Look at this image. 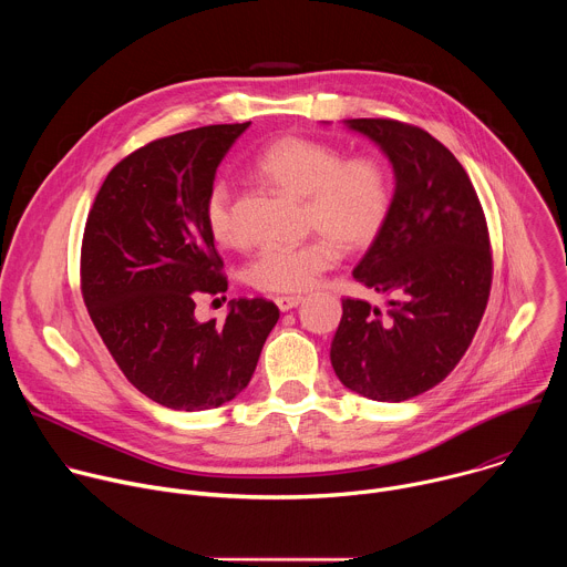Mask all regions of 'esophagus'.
Segmentation results:
<instances>
[{
    "label": "esophagus",
    "instance_id": "34e87169",
    "mask_svg": "<svg viewBox=\"0 0 567 567\" xmlns=\"http://www.w3.org/2000/svg\"><path fill=\"white\" fill-rule=\"evenodd\" d=\"M302 302V296H278L276 298V305L280 311H289L293 307H298Z\"/></svg>",
    "mask_w": 567,
    "mask_h": 567
}]
</instances>
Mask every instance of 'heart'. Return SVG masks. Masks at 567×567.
Segmentation results:
<instances>
[{
	"instance_id": "1",
	"label": "heart",
	"mask_w": 567,
	"mask_h": 567,
	"mask_svg": "<svg viewBox=\"0 0 567 567\" xmlns=\"http://www.w3.org/2000/svg\"><path fill=\"white\" fill-rule=\"evenodd\" d=\"M254 168L269 184L302 199L307 228L320 233L302 245L260 249L247 267V280L258 291H307L334 267L337 244L346 251L368 247L388 217V175L370 156L343 158L334 145L305 136H282L256 156ZM204 219L221 245L237 241L239 230L228 182L217 179L208 188Z\"/></svg>"
}]
</instances>
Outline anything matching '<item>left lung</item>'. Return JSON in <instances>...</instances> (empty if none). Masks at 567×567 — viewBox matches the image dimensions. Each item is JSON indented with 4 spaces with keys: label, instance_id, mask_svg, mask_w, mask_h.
Returning <instances> with one entry per match:
<instances>
[{
    "label": "left lung",
    "instance_id": "obj_1",
    "mask_svg": "<svg viewBox=\"0 0 567 567\" xmlns=\"http://www.w3.org/2000/svg\"><path fill=\"white\" fill-rule=\"evenodd\" d=\"M388 156V217L354 267L383 307L343 300L330 359L352 392L403 401L437 385L464 357L492 289L489 233L460 161L429 132L388 118H348Z\"/></svg>",
    "mask_w": 567,
    "mask_h": 567
}]
</instances>
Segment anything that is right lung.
<instances>
[{"label": "right lung", "instance_id": "right-lung-1", "mask_svg": "<svg viewBox=\"0 0 567 567\" xmlns=\"http://www.w3.org/2000/svg\"><path fill=\"white\" fill-rule=\"evenodd\" d=\"M249 123L206 125L147 143L103 182L90 210L80 285L110 354L145 396L173 411L235 399L280 318L265 298L199 322L195 302L228 289L204 219L217 166Z\"/></svg>", "mask_w": 567, "mask_h": 567}]
</instances>
